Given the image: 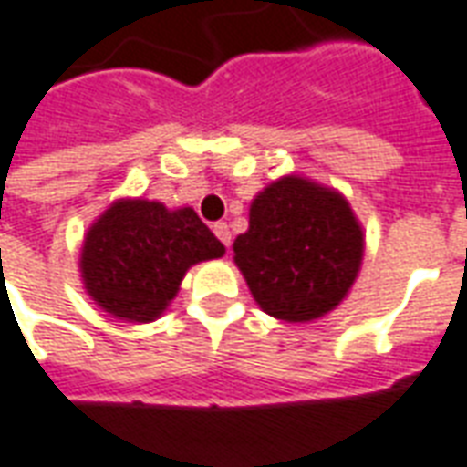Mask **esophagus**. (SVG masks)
I'll return each mask as SVG.
<instances>
[{"mask_svg": "<svg viewBox=\"0 0 467 467\" xmlns=\"http://www.w3.org/2000/svg\"><path fill=\"white\" fill-rule=\"evenodd\" d=\"M213 234H216V238H219L223 246H231V229L226 221H216V223H213Z\"/></svg>", "mask_w": 467, "mask_h": 467, "instance_id": "obj_1", "label": "esophagus"}]
</instances>
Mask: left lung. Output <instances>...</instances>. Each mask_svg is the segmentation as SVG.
Here are the masks:
<instances>
[{"mask_svg": "<svg viewBox=\"0 0 467 467\" xmlns=\"http://www.w3.org/2000/svg\"><path fill=\"white\" fill-rule=\"evenodd\" d=\"M234 261L268 316L313 321L341 304L356 281L363 229L341 193L284 176L251 203Z\"/></svg>", "mask_w": 467, "mask_h": 467, "instance_id": "left-lung-1", "label": "left lung"}]
</instances>
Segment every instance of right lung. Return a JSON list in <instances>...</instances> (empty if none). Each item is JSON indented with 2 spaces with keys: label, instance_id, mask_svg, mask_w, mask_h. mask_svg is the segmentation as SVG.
<instances>
[{
  "label": "right lung",
  "instance_id": "add662e5",
  "mask_svg": "<svg viewBox=\"0 0 467 467\" xmlns=\"http://www.w3.org/2000/svg\"><path fill=\"white\" fill-rule=\"evenodd\" d=\"M223 244L193 209L121 199L87 231L81 281L104 311L121 321L159 318L193 264L223 256Z\"/></svg>",
  "mask_w": 467,
  "mask_h": 467
}]
</instances>
